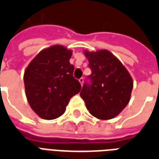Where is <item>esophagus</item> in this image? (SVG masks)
I'll list each match as a JSON object with an SVG mask.
<instances>
[{"label":"esophagus","instance_id":"34e87169","mask_svg":"<svg viewBox=\"0 0 159 159\" xmlns=\"http://www.w3.org/2000/svg\"><path fill=\"white\" fill-rule=\"evenodd\" d=\"M83 82H84V79H83L82 77H81V78L79 79V82L81 83V85H82V84H83Z\"/></svg>","mask_w":159,"mask_h":159}]
</instances>
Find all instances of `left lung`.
Masks as SVG:
<instances>
[{
    "mask_svg": "<svg viewBox=\"0 0 159 159\" xmlns=\"http://www.w3.org/2000/svg\"><path fill=\"white\" fill-rule=\"evenodd\" d=\"M92 73L80 93L91 114L108 120L119 114L130 101L133 81L123 63L107 50L84 51Z\"/></svg>",
    "mask_w": 159,
    "mask_h": 159,
    "instance_id": "8db88e82",
    "label": "left lung"
}]
</instances>
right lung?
I'll use <instances>...</instances> for the list:
<instances>
[{"label": "right lung", "instance_id": "obj_1", "mask_svg": "<svg viewBox=\"0 0 159 159\" xmlns=\"http://www.w3.org/2000/svg\"><path fill=\"white\" fill-rule=\"evenodd\" d=\"M71 50L54 45L41 51L24 72L26 96L31 109L43 119L63 114L71 97L81 90L70 63Z\"/></svg>", "mask_w": 159, "mask_h": 159}]
</instances>
